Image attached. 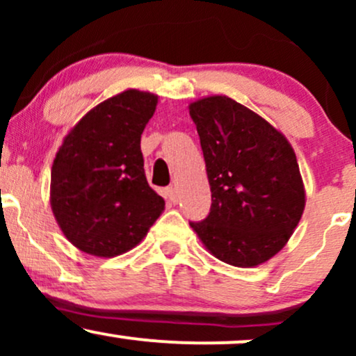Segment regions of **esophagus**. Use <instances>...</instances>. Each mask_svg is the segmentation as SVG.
<instances>
[{"instance_id":"1","label":"esophagus","mask_w":356,"mask_h":356,"mask_svg":"<svg viewBox=\"0 0 356 356\" xmlns=\"http://www.w3.org/2000/svg\"><path fill=\"white\" fill-rule=\"evenodd\" d=\"M165 195H167V199H169L170 204H177V202H179L177 191H175L174 187H167V189H165Z\"/></svg>"}]
</instances>
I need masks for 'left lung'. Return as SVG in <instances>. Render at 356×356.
Here are the masks:
<instances>
[{
    "label": "left lung",
    "instance_id": "1",
    "mask_svg": "<svg viewBox=\"0 0 356 356\" xmlns=\"http://www.w3.org/2000/svg\"><path fill=\"white\" fill-rule=\"evenodd\" d=\"M211 186V212L191 227L222 263L254 268L286 246L305 211L296 154L280 130L226 95L189 105Z\"/></svg>",
    "mask_w": 356,
    "mask_h": 356
}]
</instances>
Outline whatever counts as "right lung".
Returning a JSON list of instances; mask_svg holds the SVG:
<instances>
[{
	"label": "right lung",
	"mask_w": 356,
	"mask_h": 356,
	"mask_svg": "<svg viewBox=\"0 0 356 356\" xmlns=\"http://www.w3.org/2000/svg\"><path fill=\"white\" fill-rule=\"evenodd\" d=\"M159 97L129 88L80 118L51 165L50 204L75 248L113 257L136 248L164 211L145 177L140 137Z\"/></svg>",
	"instance_id": "obj_1"
}]
</instances>
